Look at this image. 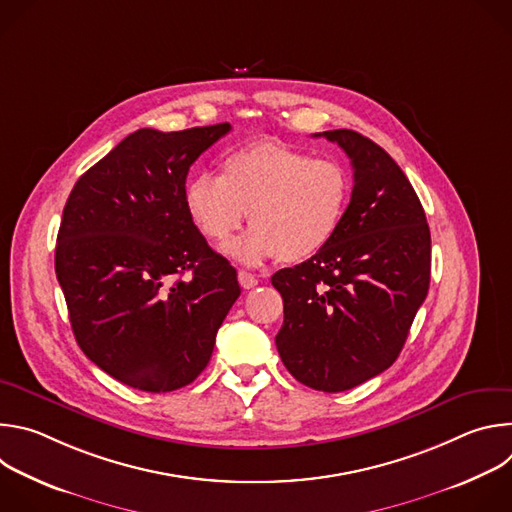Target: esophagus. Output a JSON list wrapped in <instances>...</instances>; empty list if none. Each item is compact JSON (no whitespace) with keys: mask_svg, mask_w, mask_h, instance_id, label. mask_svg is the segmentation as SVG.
<instances>
[{"mask_svg":"<svg viewBox=\"0 0 512 512\" xmlns=\"http://www.w3.org/2000/svg\"><path fill=\"white\" fill-rule=\"evenodd\" d=\"M239 283L243 289H253L259 283V279H257V275H253L249 271H239Z\"/></svg>","mask_w":512,"mask_h":512,"instance_id":"obj_1","label":"esophagus"}]
</instances>
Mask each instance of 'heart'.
<instances>
[{"label":"heart","mask_w":512,"mask_h":512,"mask_svg":"<svg viewBox=\"0 0 512 512\" xmlns=\"http://www.w3.org/2000/svg\"><path fill=\"white\" fill-rule=\"evenodd\" d=\"M348 194L350 180L338 162L255 141L225 156L221 176H194L186 184V208L200 233L216 243L231 241L249 212L253 229L231 247L247 265L275 255L300 263L336 237Z\"/></svg>","instance_id":"1"}]
</instances>
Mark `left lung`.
Returning a JSON list of instances; mask_svg holds the SVG:
<instances>
[{
  "label": "left lung",
  "mask_w": 512,
  "mask_h": 512,
  "mask_svg": "<svg viewBox=\"0 0 512 512\" xmlns=\"http://www.w3.org/2000/svg\"><path fill=\"white\" fill-rule=\"evenodd\" d=\"M314 137L346 152L354 186L330 245L271 277L283 298L275 344L300 383L340 393L397 360L429 289L431 237L413 186L381 145L352 129Z\"/></svg>",
  "instance_id": "8db88e82"
}]
</instances>
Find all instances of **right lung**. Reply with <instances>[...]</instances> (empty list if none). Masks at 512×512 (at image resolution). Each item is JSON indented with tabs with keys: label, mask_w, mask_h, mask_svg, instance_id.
Wrapping results in <instances>:
<instances>
[{
	"label": "right lung",
	"mask_w": 512,
	"mask_h": 512,
	"mask_svg": "<svg viewBox=\"0 0 512 512\" xmlns=\"http://www.w3.org/2000/svg\"><path fill=\"white\" fill-rule=\"evenodd\" d=\"M229 123L137 129L72 188L54 269L81 350L107 375L148 393L190 385L241 296L186 208L190 166Z\"/></svg>",
	"instance_id": "right-lung-1"
}]
</instances>
